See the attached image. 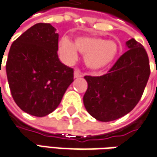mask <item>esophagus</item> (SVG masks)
<instances>
[{
  "label": "esophagus",
  "instance_id": "1",
  "mask_svg": "<svg viewBox=\"0 0 157 157\" xmlns=\"http://www.w3.org/2000/svg\"><path fill=\"white\" fill-rule=\"evenodd\" d=\"M74 77L75 78H80V77H82V74L80 72V70L78 69H75V72H74Z\"/></svg>",
  "mask_w": 157,
  "mask_h": 157
}]
</instances>
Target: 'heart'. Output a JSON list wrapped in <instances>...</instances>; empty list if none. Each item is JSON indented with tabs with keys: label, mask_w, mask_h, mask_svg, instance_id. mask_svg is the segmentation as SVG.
<instances>
[{
	"label": "heart",
	"mask_w": 157,
	"mask_h": 157,
	"mask_svg": "<svg viewBox=\"0 0 157 157\" xmlns=\"http://www.w3.org/2000/svg\"><path fill=\"white\" fill-rule=\"evenodd\" d=\"M85 56V63L91 69L98 70L106 68L115 60L118 46L115 41H105L96 36L78 37L72 43L68 39L59 42V52L68 62L77 59V51Z\"/></svg>",
	"instance_id": "obj_1"
}]
</instances>
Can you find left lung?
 <instances>
[{"instance_id":"left-lung-1","label":"left lung","mask_w":157,"mask_h":157,"mask_svg":"<svg viewBox=\"0 0 157 157\" xmlns=\"http://www.w3.org/2000/svg\"><path fill=\"white\" fill-rule=\"evenodd\" d=\"M109 72L101 76H84L88 89L83 103L89 115L101 122H111L127 115L143 94L150 75L149 57L134 38Z\"/></svg>"}]
</instances>
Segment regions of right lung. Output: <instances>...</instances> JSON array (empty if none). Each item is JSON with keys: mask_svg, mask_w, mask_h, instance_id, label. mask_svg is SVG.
Listing matches in <instances>:
<instances>
[{"mask_svg": "<svg viewBox=\"0 0 157 157\" xmlns=\"http://www.w3.org/2000/svg\"><path fill=\"white\" fill-rule=\"evenodd\" d=\"M58 37L49 23H37L12 43L6 71L11 95L21 110L42 117L52 113L74 81V69L58 58Z\"/></svg>", "mask_w": 157, "mask_h": 157, "instance_id": "1", "label": "right lung"}]
</instances>
